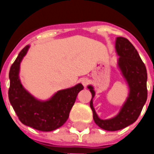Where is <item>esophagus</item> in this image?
I'll use <instances>...</instances> for the list:
<instances>
[{"label":"esophagus","instance_id":"esophagus-1","mask_svg":"<svg viewBox=\"0 0 154 154\" xmlns=\"http://www.w3.org/2000/svg\"><path fill=\"white\" fill-rule=\"evenodd\" d=\"M81 83H82V85L84 86H86L89 84V80H88L87 78H83V79L81 80Z\"/></svg>","mask_w":154,"mask_h":154}]
</instances>
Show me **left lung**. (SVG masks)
Returning a JSON list of instances; mask_svg holds the SVG:
<instances>
[{
	"mask_svg": "<svg viewBox=\"0 0 154 154\" xmlns=\"http://www.w3.org/2000/svg\"><path fill=\"white\" fill-rule=\"evenodd\" d=\"M116 51L119 56L118 68L129 89L128 96L119 113L110 119H100L93 107L92 98L95 96V91L91 85L87 86L92 96L90 107L93 120L98 127L108 131L122 129L134 123L139 117L147 98L146 68L134 45L127 38L118 37L116 40Z\"/></svg>",
	"mask_w": 154,
	"mask_h": 154,
	"instance_id": "obj_1",
	"label": "left lung"
}]
</instances>
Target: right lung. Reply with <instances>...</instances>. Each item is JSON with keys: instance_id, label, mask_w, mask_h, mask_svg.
I'll return each mask as SVG.
<instances>
[{"instance_id": "obj_1", "label": "right lung", "mask_w": 154, "mask_h": 154, "mask_svg": "<svg viewBox=\"0 0 154 154\" xmlns=\"http://www.w3.org/2000/svg\"><path fill=\"white\" fill-rule=\"evenodd\" d=\"M29 47L26 45L20 52L10 68L9 101L23 124L40 131H52L68 120L76 97L84 86L79 83L73 87L60 90L46 101L33 97L22 86L19 75L20 62Z\"/></svg>"}]
</instances>
